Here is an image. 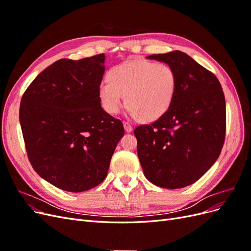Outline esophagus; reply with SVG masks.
<instances>
[{"label": "esophagus", "instance_id": "obj_1", "mask_svg": "<svg viewBox=\"0 0 251 251\" xmlns=\"http://www.w3.org/2000/svg\"><path fill=\"white\" fill-rule=\"evenodd\" d=\"M124 126H125V130L126 132L130 133L133 131V126L130 123H124Z\"/></svg>", "mask_w": 251, "mask_h": 251}]
</instances>
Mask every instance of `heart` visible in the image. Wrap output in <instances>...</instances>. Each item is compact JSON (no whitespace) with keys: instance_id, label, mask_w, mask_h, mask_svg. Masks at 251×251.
<instances>
[{"instance_id":"b5f03b06","label":"heart","mask_w":251,"mask_h":251,"mask_svg":"<svg viewBox=\"0 0 251 251\" xmlns=\"http://www.w3.org/2000/svg\"><path fill=\"white\" fill-rule=\"evenodd\" d=\"M177 87V73L171 65L133 59L112 68L109 80L100 83L98 97L112 115L127 103L132 116L151 123L170 110Z\"/></svg>"}]
</instances>
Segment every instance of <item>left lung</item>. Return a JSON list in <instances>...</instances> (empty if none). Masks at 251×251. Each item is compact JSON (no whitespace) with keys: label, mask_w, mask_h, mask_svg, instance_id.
Segmentation results:
<instances>
[{"label":"left lung","mask_w":251,"mask_h":251,"mask_svg":"<svg viewBox=\"0 0 251 251\" xmlns=\"http://www.w3.org/2000/svg\"><path fill=\"white\" fill-rule=\"evenodd\" d=\"M147 58L171 65L178 87L170 110L134 134L144 176L164 188L193 184L216 162L225 140L226 105L215 74L175 50Z\"/></svg>","instance_id":"obj_1"}]
</instances>
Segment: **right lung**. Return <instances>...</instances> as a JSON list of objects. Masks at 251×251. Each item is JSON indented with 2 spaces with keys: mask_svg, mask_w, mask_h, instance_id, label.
<instances>
[{
  "mask_svg": "<svg viewBox=\"0 0 251 251\" xmlns=\"http://www.w3.org/2000/svg\"><path fill=\"white\" fill-rule=\"evenodd\" d=\"M104 54L63 58L41 72L25 91L20 124L34 171L63 191L100 184L125 134L123 123L101 108L98 87Z\"/></svg>",
  "mask_w": 251,
  "mask_h": 251,
  "instance_id": "right-lung-1",
  "label": "right lung"
}]
</instances>
